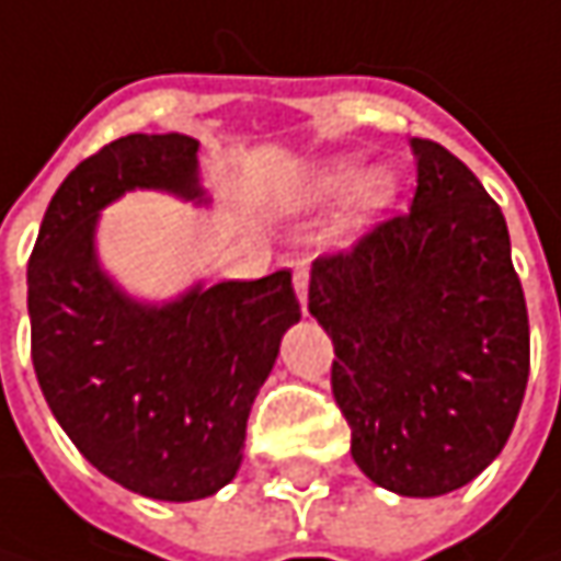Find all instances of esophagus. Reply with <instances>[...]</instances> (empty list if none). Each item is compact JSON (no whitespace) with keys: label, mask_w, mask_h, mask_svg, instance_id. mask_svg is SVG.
Listing matches in <instances>:
<instances>
[{"label":"esophagus","mask_w":561,"mask_h":561,"mask_svg":"<svg viewBox=\"0 0 561 561\" xmlns=\"http://www.w3.org/2000/svg\"><path fill=\"white\" fill-rule=\"evenodd\" d=\"M293 287H296V296H299V302L306 306V299H309V268H299L293 271Z\"/></svg>","instance_id":"esophagus-1"}]
</instances>
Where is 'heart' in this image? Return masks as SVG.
Segmentation results:
<instances>
[{
    "mask_svg": "<svg viewBox=\"0 0 561 561\" xmlns=\"http://www.w3.org/2000/svg\"><path fill=\"white\" fill-rule=\"evenodd\" d=\"M340 193H346L343 225L365 227L393 203L397 178L387 168H368V171L356 174V162L336 159V162L324 164L309 181V199L312 203H328V199H336Z\"/></svg>",
    "mask_w": 561,
    "mask_h": 561,
    "instance_id": "obj_1",
    "label": "heart"
}]
</instances>
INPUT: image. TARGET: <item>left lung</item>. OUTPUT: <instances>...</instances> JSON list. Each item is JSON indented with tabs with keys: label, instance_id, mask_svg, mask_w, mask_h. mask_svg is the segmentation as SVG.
<instances>
[{
	"label": "left lung",
	"instance_id": "left-lung-1",
	"mask_svg": "<svg viewBox=\"0 0 561 561\" xmlns=\"http://www.w3.org/2000/svg\"><path fill=\"white\" fill-rule=\"evenodd\" d=\"M412 149V208L314 259L309 312L334 343L358 468L399 496H440L503 453L530 328L500 205L440 142Z\"/></svg>",
	"mask_w": 561,
	"mask_h": 561
}]
</instances>
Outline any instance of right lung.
<instances>
[{
  "mask_svg": "<svg viewBox=\"0 0 561 561\" xmlns=\"http://www.w3.org/2000/svg\"><path fill=\"white\" fill-rule=\"evenodd\" d=\"M196 149L184 134L102 146L55 190L27 265L33 371L53 415L105 478L171 503L237 474L252 399L299 321L287 268L164 309L130 302L99 271V208L134 186L196 199Z\"/></svg>",
  "mask_w": 561,
  "mask_h": 561,
  "instance_id": "obj_1",
  "label": "right lung"
}]
</instances>
